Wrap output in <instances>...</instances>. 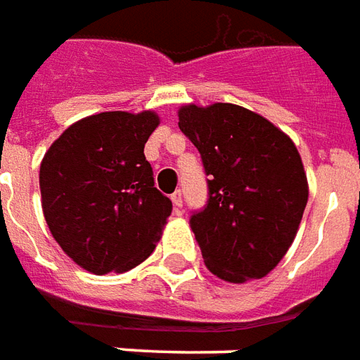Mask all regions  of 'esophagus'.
<instances>
[{
    "label": "esophagus",
    "mask_w": 360,
    "mask_h": 360,
    "mask_svg": "<svg viewBox=\"0 0 360 360\" xmlns=\"http://www.w3.org/2000/svg\"><path fill=\"white\" fill-rule=\"evenodd\" d=\"M170 200H172V203H174L176 207H182V192H180V190H176V192L170 195Z\"/></svg>",
    "instance_id": "34e87169"
}]
</instances>
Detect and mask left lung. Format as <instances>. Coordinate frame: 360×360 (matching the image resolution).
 <instances>
[{"mask_svg": "<svg viewBox=\"0 0 360 360\" xmlns=\"http://www.w3.org/2000/svg\"><path fill=\"white\" fill-rule=\"evenodd\" d=\"M178 126L209 176L207 207L190 219L205 266L229 283L266 277L290 248L308 201L292 139L264 116L229 103L184 104Z\"/></svg>", "mask_w": 360, "mask_h": 360, "instance_id": "8db88e82", "label": "left lung"}]
</instances>
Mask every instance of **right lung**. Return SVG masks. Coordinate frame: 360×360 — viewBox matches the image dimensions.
<instances>
[{
  "instance_id": "1",
  "label": "right lung",
  "mask_w": 360,
  "mask_h": 360,
  "mask_svg": "<svg viewBox=\"0 0 360 360\" xmlns=\"http://www.w3.org/2000/svg\"><path fill=\"white\" fill-rule=\"evenodd\" d=\"M159 124L153 110L93 114L71 124L40 162L46 225L91 274L129 271L160 240L172 201L155 188L143 153Z\"/></svg>"
}]
</instances>
